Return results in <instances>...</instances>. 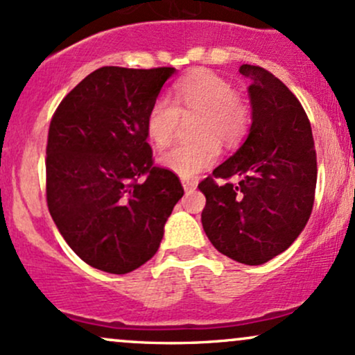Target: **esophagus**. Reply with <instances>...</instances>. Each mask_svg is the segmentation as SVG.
Listing matches in <instances>:
<instances>
[{"instance_id": "34e87169", "label": "esophagus", "mask_w": 355, "mask_h": 355, "mask_svg": "<svg viewBox=\"0 0 355 355\" xmlns=\"http://www.w3.org/2000/svg\"><path fill=\"white\" fill-rule=\"evenodd\" d=\"M182 185L183 189H185V191H191L197 189V183H195L193 180H182Z\"/></svg>"}]
</instances>
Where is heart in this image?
<instances>
[{
	"instance_id": "obj_1",
	"label": "heart",
	"mask_w": 355,
	"mask_h": 355,
	"mask_svg": "<svg viewBox=\"0 0 355 355\" xmlns=\"http://www.w3.org/2000/svg\"><path fill=\"white\" fill-rule=\"evenodd\" d=\"M180 115H198L193 144L177 145L158 160L162 168L180 178H193L210 168L220 157V146L235 144L247 133L250 112L230 81L210 70H195L173 87V100L158 96L146 113V137L158 148L170 145Z\"/></svg>"
}]
</instances>
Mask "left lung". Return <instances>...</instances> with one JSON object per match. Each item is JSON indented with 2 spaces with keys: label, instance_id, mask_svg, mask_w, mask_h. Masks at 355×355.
<instances>
[{
  "label": "left lung",
  "instance_id": "1",
  "mask_svg": "<svg viewBox=\"0 0 355 355\" xmlns=\"http://www.w3.org/2000/svg\"><path fill=\"white\" fill-rule=\"evenodd\" d=\"M250 80L252 125L240 148L198 189L202 225L220 254L262 266L287 250L311 217L317 183L312 128L302 105L266 68L242 64ZM237 176L218 186L215 178Z\"/></svg>",
  "mask_w": 355,
  "mask_h": 355
}]
</instances>
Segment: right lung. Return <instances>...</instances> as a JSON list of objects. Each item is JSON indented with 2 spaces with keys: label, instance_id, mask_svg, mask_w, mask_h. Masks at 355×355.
Here are the masks:
<instances>
[{
  "label": "right lung",
  "instance_id": "obj_1",
  "mask_svg": "<svg viewBox=\"0 0 355 355\" xmlns=\"http://www.w3.org/2000/svg\"><path fill=\"white\" fill-rule=\"evenodd\" d=\"M175 68L103 67L64 96L46 146V200L61 237L88 266L128 274L157 254L183 197L153 166L146 113Z\"/></svg>",
  "mask_w": 355,
  "mask_h": 355
}]
</instances>
